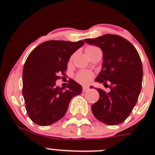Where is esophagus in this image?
Instances as JSON below:
<instances>
[{"label":"esophagus","instance_id":"obj_1","mask_svg":"<svg viewBox=\"0 0 155 155\" xmlns=\"http://www.w3.org/2000/svg\"><path fill=\"white\" fill-rule=\"evenodd\" d=\"M88 89H89V87H87V86H83V88H82V90H83V91H84V92L88 91Z\"/></svg>","mask_w":155,"mask_h":155}]
</instances>
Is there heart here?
I'll use <instances>...</instances> for the list:
<instances>
[{"label":"heart","instance_id":"obj_1","mask_svg":"<svg viewBox=\"0 0 155 155\" xmlns=\"http://www.w3.org/2000/svg\"><path fill=\"white\" fill-rule=\"evenodd\" d=\"M95 49H98L97 47H94V46H88L85 49V53L86 54H88L90 52H91L92 50H95ZM93 78V74L90 71H80L79 73H78V74L76 75V80L81 83V84H86L90 83L91 81V79Z\"/></svg>","mask_w":155,"mask_h":155}]
</instances>
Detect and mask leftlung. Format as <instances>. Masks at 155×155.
<instances>
[{
  "label": "left lung",
  "mask_w": 155,
  "mask_h": 155,
  "mask_svg": "<svg viewBox=\"0 0 155 155\" xmlns=\"http://www.w3.org/2000/svg\"><path fill=\"white\" fill-rule=\"evenodd\" d=\"M84 42L102 50V70L94 81L104 86L109 84L110 88L108 93L96 88L99 99L91 105L93 115L107 125L121 124L132 112L141 90L143 68L139 54L132 43L120 35L105 34Z\"/></svg>",
  "instance_id": "1"
}]
</instances>
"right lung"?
Wrapping results in <instances>:
<instances>
[{
	"label": "right lung",
	"instance_id": "add662e5",
	"mask_svg": "<svg viewBox=\"0 0 155 155\" xmlns=\"http://www.w3.org/2000/svg\"><path fill=\"white\" fill-rule=\"evenodd\" d=\"M84 40H50L30 53L22 72V94L29 118L39 126H49L64 117L71 100L82 92L75 81L68 89L56 86L60 74L65 75L71 55L84 45Z\"/></svg>",
	"mask_w": 155,
	"mask_h": 155
}]
</instances>
